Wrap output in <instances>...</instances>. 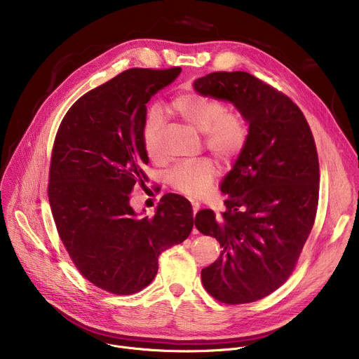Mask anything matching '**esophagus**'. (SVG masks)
<instances>
[{
  "label": "esophagus",
  "instance_id": "1",
  "mask_svg": "<svg viewBox=\"0 0 359 359\" xmlns=\"http://www.w3.org/2000/svg\"><path fill=\"white\" fill-rule=\"evenodd\" d=\"M191 206H193V216H196V213L198 212L200 209V204L197 201H191ZM196 231V230H194Z\"/></svg>",
  "mask_w": 359,
  "mask_h": 359
}]
</instances>
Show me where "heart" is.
<instances>
[{
    "mask_svg": "<svg viewBox=\"0 0 359 359\" xmlns=\"http://www.w3.org/2000/svg\"><path fill=\"white\" fill-rule=\"evenodd\" d=\"M168 111L191 128L203 132V142L213 155L224 162H234L244 151L250 139V122L237 109H229L227 104L217 97L196 92H182L173 96ZM163 115L153 108L143 122V146L153 162L163 161L161 147V130ZM217 173L216 165L208 158H198L176 165L168 175L170 187L189 197L206 194Z\"/></svg>",
    "mask_w": 359,
    "mask_h": 359,
    "instance_id": "heart-1",
    "label": "heart"
}]
</instances>
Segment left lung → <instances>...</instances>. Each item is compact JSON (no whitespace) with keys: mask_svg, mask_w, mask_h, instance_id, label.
I'll use <instances>...</instances> for the list:
<instances>
[{"mask_svg":"<svg viewBox=\"0 0 359 359\" xmlns=\"http://www.w3.org/2000/svg\"><path fill=\"white\" fill-rule=\"evenodd\" d=\"M200 95L230 100L250 122V139L222 183L226 212L200 210L196 227L223 248L201 270L206 291L237 305L262 299L292 274L318 208V153L301 109L248 72H212Z\"/></svg>","mask_w":359,"mask_h":359,"instance_id":"left-lung-1","label":"left lung"}]
</instances>
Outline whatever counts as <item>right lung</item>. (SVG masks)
I'll return each instance as SVG.
<instances>
[{
  "label": "right lung",
  "mask_w": 359,
  "mask_h": 359,
  "mask_svg": "<svg viewBox=\"0 0 359 359\" xmlns=\"http://www.w3.org/2000/svg\"><path fill=\"white\" fill-rule=\"evenodd\" d=\"M180 71H123L81 96L55 136L48 198L58 234L82 277L111 294L147 287L162 251L183 243L194 224L190 201L175 193L151 217H137L129 204L147 180L146 104Z\"/></svg>",
  "instance_id": "1"
}]
</instances>
